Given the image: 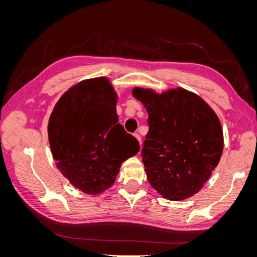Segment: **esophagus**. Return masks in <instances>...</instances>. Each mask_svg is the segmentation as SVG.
Segmentation results:
<instances>
[{
  "label": "esophagus",
  "mask_w": 257,
  "mask_h": 257,
  "mask_svg": "<svg viewBox=\"0 0 257 257\" xmlns=\"http://www.w3.org/2000/svg\"><path fill=\"white\" fill-rule=\"evenodd\" d=\"M134 136L137 138V141L139 142V144L142 145V137H141V135H139L138 133H135V134H134Z\"/></svg>",
  "instance_id": "obj_1"
}]
</instances>
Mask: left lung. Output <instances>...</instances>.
Wrapping results in <instances>:
<instances>
[{
	"mask_svg": "<svg viewBox=\"0 0 257 257\" xmlns=\"http://www.w3.org/2000/svg\"><path fill=\"white\" fill-rule=\"evenodd\" d=\"M149 114L142 150L147 179L160 195L183 200L196 194L219 164L223 131L205 100L182 88L157 94L135 88Z\"/></svg>",
	"mask_w": 257,
	"mask_h": 257,
	"instance_id": "left-lung-1",
	"label": "left lung"
}]
</instances>
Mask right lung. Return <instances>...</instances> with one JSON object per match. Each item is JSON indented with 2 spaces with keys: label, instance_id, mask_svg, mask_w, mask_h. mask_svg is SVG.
<instances>
[{
  "label": "right lung",
  "instance_id": "obj_1",
  "mask_svg": "<svg viewBox=\"0 0 257 257\" xmlns=\"http://www.w3.org/2000/svg\"><path fill=\"white\" fill-rule=\"evenodd\" d=\"M116 93L105 77L83 80L53 108L48 138L57 167L75 188L96 195L113 184L122 163L139 151L115 110Z\"/></svg>",
  "mask_w": 257,
  "mask_h": 257
}]
</instances>
